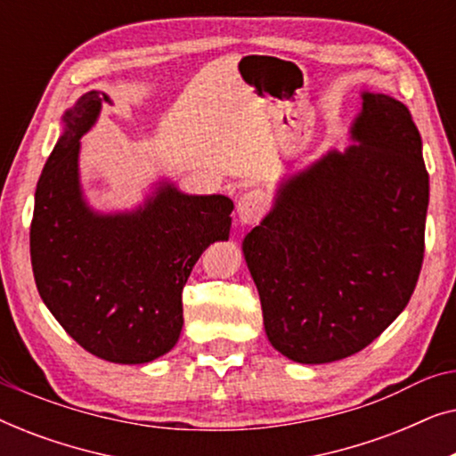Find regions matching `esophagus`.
<instances>
[{"label": "esophagus", "instance_id": "esophagus-1", "mask_svg": "<svg viewBox=\"0 0 456 456\" xmlns=\"http://www.w3.org/2000/svg\"><path fill=\"white\" fill-rule=\"evenodd\" d=\"M265 208H267V203H265L264 192L248 191L239 199V203H236V214H239V220L242 224L253 226V224H257L261 217H264Z\"/></svg>", "mask_w": 456, "mask_h": 456}]
</instances>
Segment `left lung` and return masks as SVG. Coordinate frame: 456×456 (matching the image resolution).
Listing matches in <instances>:
<instances>
[{
	"mask_svg": "<svg viewBox=\"0 0 456 456\" xmlns=\"http://www.w3.org/2000/svg\"><path fill=\"white\" fill-rule=\"evenodd\" d=\"M345 151L280 180L242 240L272 346L297 363L351 357L407 307L423 264L429 176L407 105L361 93Z\"/></svg>",
	"mask_w": 456,
	"mask_h": 456,
	"instance_id": "1",
	"label": "left lung"
}]
</instances>
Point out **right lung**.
I'll return each instance as SVG.
<instances>
[{"label":"right lung","mask_w":456,"mask_h":456,"mask_svg":"<svg viewBox=\"0 0 456 456\" xmlns=\"http://www.w3.org/2000/svg\"><path fill=\"white\" fill-rule=\"evenodd\" d=\"M111 99L89 91L61 116L35 192L30 261L37 290L85 351L136 365L170 353L183 330V289L211 242L228 240L234 203L153 184L139 208L102 214L80 183V139Z\"/></svg>","instance_id":"add662e5"}]
</instances>
